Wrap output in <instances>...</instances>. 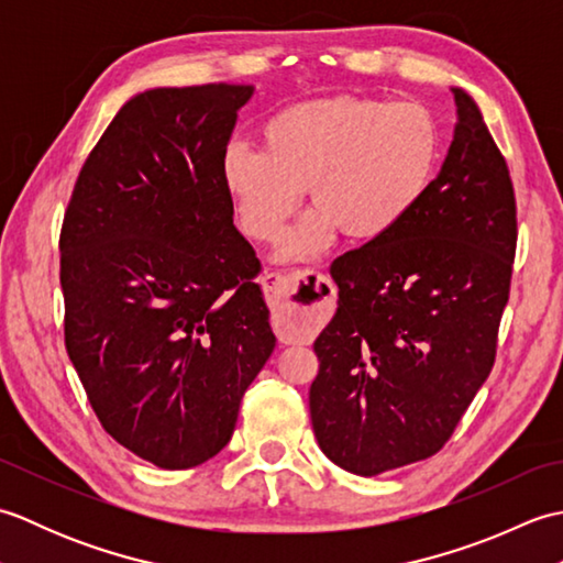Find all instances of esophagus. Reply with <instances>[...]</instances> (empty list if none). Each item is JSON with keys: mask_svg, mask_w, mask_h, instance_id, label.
<instances>
[{"mask_svg": "<svg viewBox=\"0 0 563 563\" xmlns=\"http://www.w3.org/2000/svg\"><path fill=\"white\" fill-rule=\"evenodd\" d=\"M266 288L273 302V324L283 339H300L317 327L333 285L319 271L268 273Z\"/></svg>", "mask_w": 563, "mask_h": 563, "instance_id": "34e87169", "label": "esophagus"}]
</instances>
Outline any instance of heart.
<instances>
[{
	"label": "heart",
	"mask_w": 563,
	"mask_h": 563,
	"mask_svg": "<svg viewBox=\"0 0 563 563\" xmlns=\"http://www.w3.org/2000/svg\"><path fill=\"white\" fill-rule=\"evenodd\" d=\"M438 159V125L423 106L333 97L273 115L261 152L232 147L222 172L239 224L263 244L285 232L307 190L314 208L278 251L283 261H307L339 232L377 242L397 230L426 196Z\"/></svg>",
	"instance_id": "obj_1"
}]
</instances>
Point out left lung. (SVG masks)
Listing matches in <instances>:
<instances>
[{"instance_id":"1","label":"left lung","mask_w":563,"mask_h":563,"mask_svg":"<svg viewBox=\"0 0 563 563\" xmlns=\"http://www.w3.org/2000/svg\"><path fill=\"white\" fill-rule=\"evenodd\" d=\"M457 125L421 202L339 256V309L314 341L309 413L321 452L377 476L435 454L494 367L518 222L504 154L452 87Z\"/></svg>"}]
</instances>
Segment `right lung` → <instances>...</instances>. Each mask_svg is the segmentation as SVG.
<instances>
[{
	"label": "right lung",
	"mask_w": 563,
	"mask_h": 563,
	"mask_svg": "<svg viewBox=\"0 0 563 563\" xmlns=\"http://www.w3.org/2000/svg\"><path fill=\"white\" fill-rule=\"evenodd\" d=\"M251 84L135 93L84 162L59 234L65 345L101 426L162 470L230 442L275 349L224 157Z\"/></svg>",
	"instance_id": "add662e5"
}]
</instances>
